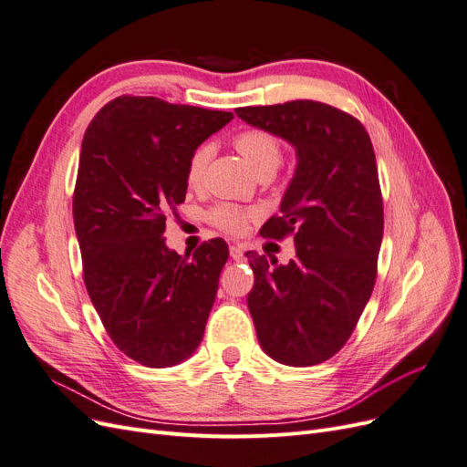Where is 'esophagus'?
Instances as JSON below:
<instances>
[{
	"instance_id": "esophagus-1",
	"label": "esophagus",
	"mask_w": 467,
	"mask_h": 467,
	"mask_svg": "<svg viewBox=\"0 0 467 467\" xmlns=\"http://www.w3.org/2000/svg\"><path fill=\"white\" fill-rule=\"evenodd\" d=\"M230 255H232L234 261H239V259L244 257V247L242 245H232L230 247Z\"/></svg>"
}]
</instances>
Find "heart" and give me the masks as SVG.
I'll return each instance as SVG.
<instances>
[{"label": "heart", "instance_id": "1", "mask_svg": "<svg viewBox=\"0 0 467 467\" xmlns=\"http://www.w3.org/2000/svg\"><path fill=\"white\" fill-rule=\"evenodd\" d=\"M234 148L242 155L244 161L257 175L273 173L282 160V144L276 134L265 129H247L237 132L232 140ZM210 158V150L206 146L196 148L187 163V185L191 189H199L204 181L206 163ZM259 216L257 210L242 208L230 202H220L208 212V220L218 230L230 235H244L249 230V223Z\"/></svg>", "mask_w": 467, "mask_h": 467}]
</instances>
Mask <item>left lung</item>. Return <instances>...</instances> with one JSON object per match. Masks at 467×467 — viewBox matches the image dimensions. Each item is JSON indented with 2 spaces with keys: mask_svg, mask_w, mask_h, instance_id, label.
I'll list each match as a JSON object with an SVG mask.
<instances>
[{
  "mask_svg": "<svg viewBox=\"0 0 467 467\" xmlns=\"http://www.w3.org/2000/svg\"><path fill=\"white\" fill-rule=\"evenodd\" d=\"M237 117L288 140L298 167L263 237H294L288 265L247 251V306L268 357L288 366L329 360L355 331L376 285L384 201L362 122L319 101L239 107Z\"/></svg>",
  "mask_w": 467,
  "mask_h": 467,
  "instance_id": "8db88e82",
  "label": "left lung"
}]
</instances>
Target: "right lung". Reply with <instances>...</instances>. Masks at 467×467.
<instances>
[{
  "mask_svg": "<svg viewBox=\"0 0 467 467\" xmlns=\"http://www.w3.org/2000/svg\"><path fill=\"white\" fill-rule=\"evenodd\" d=\"M232 119L120 95L83 136L74 189L83 282L112 343L150 368L182 362L202 341L228 244L210 239L182 257L161 235L185 202L191 153Z\"/></svg>",
  "mask_w": 467,
  "mask_h": 467,
  "instance_id": "right-lung-1",
  "label": "right lung"
}]
</instances>
